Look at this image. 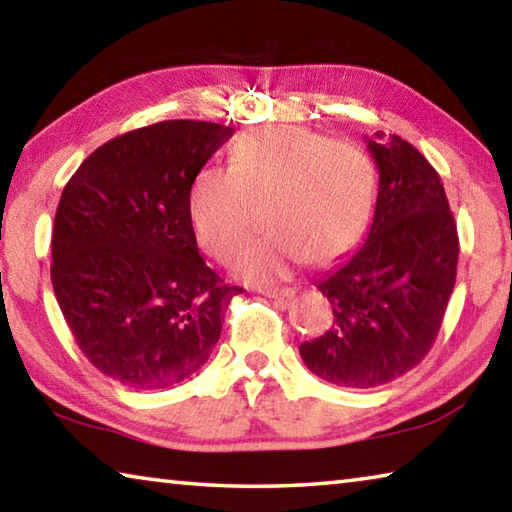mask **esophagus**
<instances>
[{
    "mask_svg": "<svg viewBox=\"0 0 512 512\" xmlns=\"http://www.w3.org/2000/svg\"><path fill=\"white\" fill-rule=\"evenodd\" d=\"M259 293L266 298H275V300H289L296 296V291H293L291 287H264V289H259Z\"/></svg>",
    "mask_w": 512,
    "mask_h": 512,
    "instance_id": "34e87169",
    "label": "esophagus"
}]
</instances>
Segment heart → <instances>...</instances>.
<instances>
[{"mask_svg": "<svg viewBox=\"0 0 512 512\" xmlns=\"http://www.w3.org/2000/svg\"><path fill=\"white\" fill-rule=\"evenodd\" d=\"M377 171L357 144L302 126H259L239 135L230 169L203 167L189 192L201 246L228 262L266 221L271 230L241 250L237 273L271 282L309 259L329 264L359 244L375 207Z\"/></svg>", "mask_w": 512, "mask_h": 512, "instance_id": "obj_1", "label": "heart"}]
</instances>
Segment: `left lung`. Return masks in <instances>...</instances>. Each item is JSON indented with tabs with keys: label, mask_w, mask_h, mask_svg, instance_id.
I'll return each instance as SVG.
<instances>
[{
	"label": "left lung",
	"mask_w": 512,
	"mask_h": 512,
	"mask_svg": "<svg viewBox=\"0 0 512 512\" xmlns=\"http://www.w3.org/2000/svg\"><path fill=\"white\" fill-rule=\"evenodd\" d=\"M379 192L366 244L318 282L334 311L305 366L343 388H375L427 357L456 284L458 232L427 158L397 135L366 137Z\"/></svg>",
	"instance_id": "left-lung-1"
}]
</instances>
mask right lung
I'll use <instances>...</instances> for the list:
<instances>
[{
	"label": "right lung",
	"mask_w": 512,
	"mask_h": 512,
	"mask_svg": "<svg viewBox=\"0 0 512 512\" xmlns=\"http://www.w3.org/2000/svg\"><path fill=\"white\" fill-rule=\"evenodd\" d=\"M232 126L173 119L99 146L63 189L51 284L81 352L135 391L187 379L210 359L241 293L198 255L189 192Z\"/></svg>",
	"instance_id": "obj_1"
}]
</instances>
